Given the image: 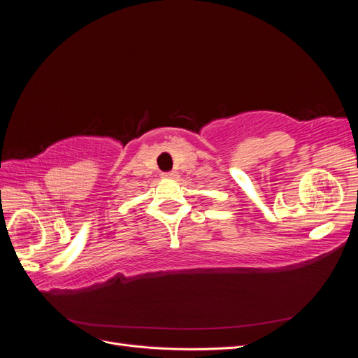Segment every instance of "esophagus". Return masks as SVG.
<instances>
[{
    "label": "esophagus",
    "instance_id": "1",
    "mask_svg": "<svg viewBox=\"0 0 358 358\" xmlns=\"http://www.w3.org/2000/svg\"><path fill=\"white\" fill-rule=\"evenodd\" d=\"M162 176L164 178H167V179H173V178H176V176H179V173L178 171H167V173H162Z\"/></svg>",
    "mask_w": 358,
    "mask_h": 358
}]
</instances>
